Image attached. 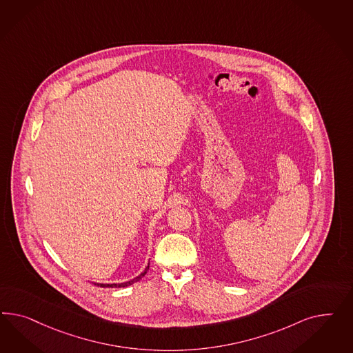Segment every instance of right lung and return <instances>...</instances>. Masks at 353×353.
<instances>
[{"label":"right lung","instance_id":"right-lung-1","mask_svg":"<svg viewBox=\"0 0 353 353\" xmlns=\"http://www.w3.org/2000/svg\"><path fill=\"white\" fill-rule=\"evenodd\" d=\"M148 270H149V264H148V267L145 268V270L139 274V277L133 278L132 281H128V282H124V283H94L97 286H99V288H127V286H130V285H133L134 282H139L141 278L143 277L146 273H148Z\"/></svg>","mask_w":353,"mask_h":353}]
</instances>
